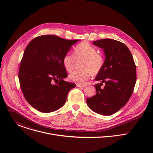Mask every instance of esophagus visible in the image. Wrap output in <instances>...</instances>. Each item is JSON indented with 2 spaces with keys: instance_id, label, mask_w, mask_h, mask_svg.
<instances>
[{
  "instance_id": "1",
  "label": "esophagus",
  "mask_w": 153,
  "mask_h": 153,
  "mask_svg": "<svg viewBox=\"0 0 153 153\" xmlns=\"http://www.w3.org/2000/svg\"><path fill=\"white\" fill-rule=\"evenodd\" d=\"M76 85H77V87H79V88H84V87L86 86V85H79V84H77Z\"/></svg>"
}]
</instances>
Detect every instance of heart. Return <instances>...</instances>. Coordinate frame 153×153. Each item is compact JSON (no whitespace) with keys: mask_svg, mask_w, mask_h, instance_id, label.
Instances as JSON below:
<instances>
[{"mask_svg":"<svg viewBox=\"0 0 153 153\" xmlns=\"http://www.w3.org/2000/svg\"><path fill=\"white\" fill-rule=\"evenodd\" d=\"M76 60H83L81 63V70L72 72L69 79L79 85L86 83L90 76L99 74L104 65V57L97 50L89 43L83 42L74 48L73 55L65 54L62 59L63 66L67 72H71L75 67Z\"/></svg>","mask_w":153,"mask_h":153,"instance_id":"1","label":"heart"}]
</instances>
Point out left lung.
<instances>
[{
	"mask_svg": "<svg viewBox=\"0 0 153 153\" xmlns=\"http://www.w3.org/2000/svg\"><path fill=\"white\" fill-rule=\"evenodd\" d=\"M103 49L105 59L101 71L95 80L96 94L86 99L91 110L103 116H110L125 106L131 96L136 82V67L128 48L124 43L111 39L93 42ZM104 82L105 86L101 88Z\"/></svg>",
	"mask_w": 153,
	"mask_h": 153,
	"instance_id": "left-lung-1",
	"label": "left lung"
}]
</instances>
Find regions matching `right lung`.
I'll return each instance as SVG.
<instances>
[{
	"label": "right lung",
	"mask_w": 153,
	"mask_h": 153,
	"mask_svg": "<svg viewBox=\"0 0 153 153\" xmlns=\"http://www.w3.org/2000/svg\"><path fill=\"white\" fill-rule=\"evenodd\" d=\"M80 40H68L54 35L33 39L25 50L19 71L20 88L27 101L45 113L57 110L66 102L75 83L67 77L62 59Z\"/></svg>",
	"instance_id": "1"
}]
</instances>
